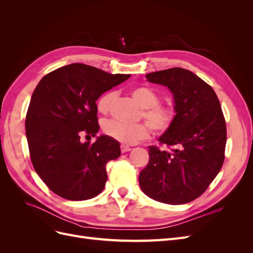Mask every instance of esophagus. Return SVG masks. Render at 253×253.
Returning <instances> with one entry per match:
<instances>
[{"instance_id": "obj_1", "label": "esophagus", "mask_w": 253, "mask_h": 253, "mask_svg": "<svg viewBox=\"0 0 253 253\" xmlns=\"http://www.w3.org/2000/svg\"><path fill=\"white\" fill-rule=\"evenodd\" d=\"M120 150H121V152H122V153H126V152H128V151H131V150H132V148H129V147H127V145H126V144H121V147H120Z\"/></svg>"}]
</instances>
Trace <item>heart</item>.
Instances as JSON below:
<instances>
[{
  "label": "heart",
  "instance_id": "1",
  "mask_svg": "<svg viewBox=\"0 0 253 253\" xmlns=\"http://www.w3.org/2000/svg\"><path fill=\"white\" fill-rule=\"evenodd\" d=\"M131 95L138 103L142 112L143 118L149 122L153 131L164 133L169 129L176 119V111L172 106L158 105L159 97L154 90L145 87L137 86L132 89ZM115 98L113 91L106 93L100 97L97 102L98 112L106 114ZM103 132L111 138L126 144H134L137 141L147 138L149 135V126L145 124L127 125L118 120H108L103 124Z\"/></svg>",
  "mask_w": 253,
  "mask_h": 253
}]
</instances>
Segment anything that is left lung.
<instances>
[{
    "instance_id": "left-lung-1",
    "label": "left lung",
    "mask_w": 253,
    "mask_h": 253,
    "mask_svg": "<svg viewBox=\"0 0 253 253\" xmlns=\"http://www.w3.org/2000/svg\"><path fill=\"white\" fill-rule=\"evenodd\" d=\"M173 95L176 119L159 137L170 150L149 147L150 160L139 174L142 192L157 202L181 205L201 196L225 159L226 122L213 88L185 68L145 75Z\"/></svg>"
}]
</instances>
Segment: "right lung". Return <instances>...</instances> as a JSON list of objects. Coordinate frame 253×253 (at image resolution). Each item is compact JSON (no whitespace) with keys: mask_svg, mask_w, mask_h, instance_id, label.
Here are the masks:
<instances>
[{"mask_svg":"<svg viewBox=\"0 0 253 253\" xmlns=\"http://www.w3.org/2000/svg\"><path fill=\"white\" fill-rule=\"evenodd\" d=\"M129 77L73 63L38 83L26 115V138L35 171L53 193L85 201L102 192L105 166L120 156L119 142L108 135L98 136L94 143L81 142L80 137L96 136V101Z\"/></svg>","mask_w":253,"mask_h":253,"instance_id":"1","label":"right lung"}]
</instances>
